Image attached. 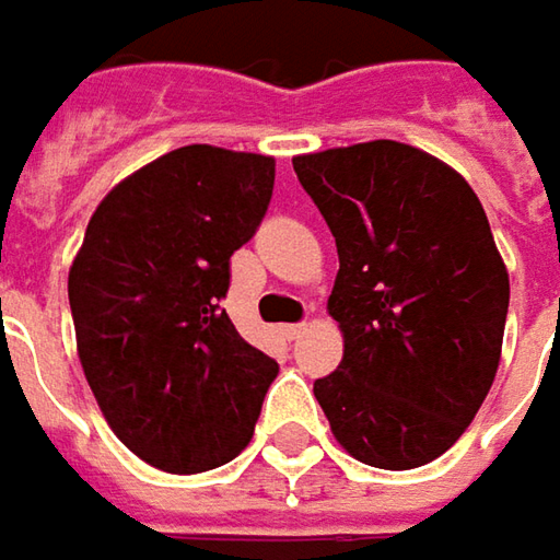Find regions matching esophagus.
Listing matches in <instances>:
<instances>
[{
	"label": "esophagus",
	"instance_id": "34e87169",
	"mask_svg": "<svg viewBox=\"0 0 560 560\" xmlns=\"http://www.w3.org/2000/svg\"><path fill=\"white\" fill-rule=\"evenodd\" d=\"M305 330H308V324H283L280 327V334L287 339H299V336H305Z\"/></svg>",
	"mask_w": 560,
	"mask_h": 560
}]
</instances>
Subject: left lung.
Returning <instances> with one entry per match:
<instances>
[{"instance_id":"8db88e82","label":"left lung","mask_w":560,"mask_h":560,"mask_svg":"<svg viewBox=\"0 0 560 560\" xmlns=\"http://www.w3.org/2000/svg\"><path fill=\"white\" fill-rule=\"evenodd\" d=\"M292 167L339 252L327 312L342 361L314 398L361 464H430L480 411L502 358L511 290L483 205L455 167L396 140Z\"/></svg>"}]
</instances>
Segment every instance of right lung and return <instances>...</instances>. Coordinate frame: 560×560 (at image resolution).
<instances>
[{"label":"right lung","mask_w":560,"mask_h":560,"mask_svg":"<svg viewBox=\"0 0 560 560\" xmlns=\"http://www.w3.org/2000/svg\"><path fill=\"white\" fill-rule=\"evenodd\" d=\"M270 192V155L196 142L124 177L90 218L68 273L77 355L115 436L159 470L233 462L280 371L221 308Z\"/></svg>","instance_id":"add662e5"}]
</instances>
